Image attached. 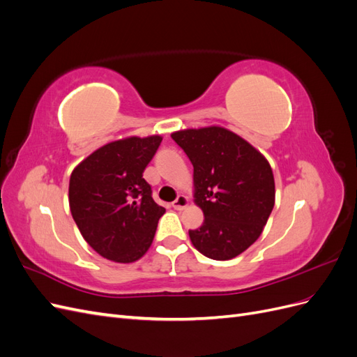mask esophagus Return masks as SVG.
Here are the masks:
<instances>
[{
  "instance_id": "esophagus-1",
  "label": "esophagus",
  "mask_w": 357,
  "mask_h": 357,
  "mask_svg": "<svg viewBox=\"0 0 357 357\" xmlns=\"http://www.w3.org/2000/svg\"><path fill=\"white\" fill-rule=\"evenodd\" d=\"M188 198L185 197V195H178L177 198H176V201L172 202V208H176V210H183L188 205Z\"/></svg>"
}]
</instances>
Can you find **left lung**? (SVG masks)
Listing matches in <instances>:
<instances>
[{"instance_id":"8db88e82","label":"left lung","mask_w":357,"mask_h":357,"mask_svg":"<svg viewBox=\"0 0 357 357\" xmlns=\"http://www.w3.org/2000/svg\"><path fill=\"white\" fill-rule=\"evenodd\" d=\"M193 165L195 202L204 211L192 244L214 261L243 253L262 234L274 208L275 185L268 160L245 139L220 126L171 135Z\"/></svg>"}]
</instances>
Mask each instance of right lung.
Segmentation results:
<instances>
[{
    "mask_svg": "<svg viewBox=\"0 0 357 357\" xmlns=\"http://www.w3.org/2000/svg\"><path fill=\"white\" fill-rule=\"evenodd\" d=\"M160 142L159 135L119 139L95 150L73 171V219L86 243L105 259L134 262L153 241L165 208L153 201L143 172Z\"/></svg>",
    "mask_w": 357,
    "mask_h": 357,
    "instance_id": "1",
    "label": "right lung"
}]
</instances>
